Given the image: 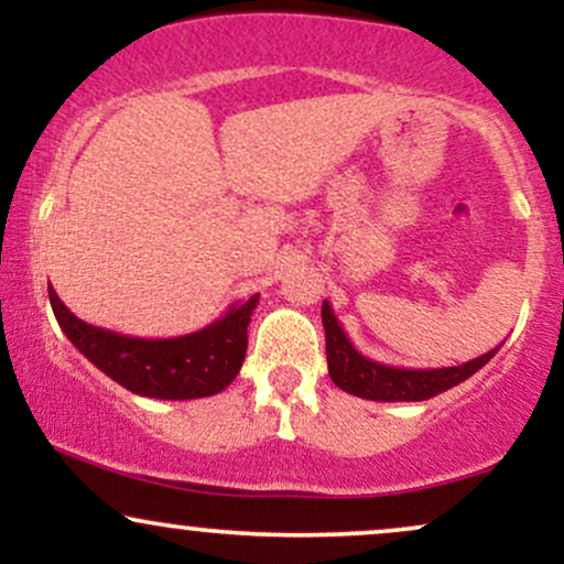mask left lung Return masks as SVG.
I'll list each match as a JSON object with an SVG mask.
<instances>
[{"instance_id": "left-lung-1", "label": "left lung", "mask_w": 564, "mask_h": 564, "mask_svg": "<svg viewBox=\"0 0 564 564\" xmlns=\"http://www.w3.org/2000/svg\"><path fill=\"white\" fill-rule=\"evenodd\" d=\"M323 328H326V360H328V377L339 390H345L355 398L379 400V403H413V400H430L435 394L451 390V387L462 384L471 373L480 371L490 358L498 352L480 355V358L469 360L462 366L448 368H398L377 364V360L366 358L364 352L355 349L352 341L347 339L345 328L339 318L334 315L332 304L323 300L321 307Z\"/></svg>"}]
</instances>
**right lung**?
<instances>
[{"instance_id": "obj_1", "label": "right lung", "mask_w": 564, "mask_h": 564, "mask_svg": "<svg viewBox=\"0 0 564 564\" xmlns=\"http://www.w3.org/2000/svg\"><path fill=\"white\" fill-rule=\"evenodd\" d=\"M50 304L63 334L89 364L116 384L142 398L196 400L223 392L241 371L246 358V328L260 294L236 302L223 318L200 332L172 339H140L89 326L61 302L53 286Z\"/></svg>"}]
</instances>
